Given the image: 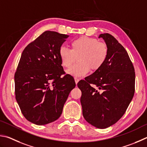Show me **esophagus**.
<instances>
[{"label": "esophagus", "mask_w": 147, "mask_h": 147, "mask_svg": "<svg viewBox=\"0 0 147 147\" xmlns=\"http://www.w3.org/2000/svg\"><path fill=\"white\" fill-rule=\"evenodd\" d=\"M74 79H75V82H76V83L77 84L78 83V82L79 81V79L78 78H74Z\"/></svg>", "instance_id": "1"}]
</instances>
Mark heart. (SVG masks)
Returning <instances> with one entry per match:
<instances>
[{"label":"heart","mask_w":147,"mask_h":147,"mask_svg":"<svg viewBox=\"0 0 147 147\" xmlns=\"http://www.w3.org/2000/svg\"><path fill=\"white\" fill-rule=\"evenodd\" d=\"M71 50L62 46L59 48L62 65L69 68L76 59L78 62L69 68L68 73L76 77H83L90 70H97L103 65L106 61L109 49L105 42H98L96 38L81 37L71 42Z\"/></svg>","instance_id":"obj_1"}]
</instances>
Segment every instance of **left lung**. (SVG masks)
Masks as SVG:
<instances>
[{
	"label": "left lung",
	"mask_w": 147,
	"mask_h": 147,
	"mask_svg": "<svg viewBox=\"0 0 147 147\" xmlns=\"http://www.w3.org/2000/svg\"><path fill=\"white\" fill-rule=\"evenodd\" d=\"M109 49L101 68L81 80L83 117L97 128H106L118 121L134 95L135 70L127 51L109 33L100 34Z\"/></svg>",
	"instance_id": "8db88e82"
}]
</instances>
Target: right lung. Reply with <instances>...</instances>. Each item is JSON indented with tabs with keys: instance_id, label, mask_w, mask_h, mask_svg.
I'll list each match as a JSON object with an SVG mask.
<instances>
[{
	"instance_id": "add662e5",
	"label": "right lung",
	"mask_w": 147,
	"mask_h": 147,
	"mask_svg": "<svg viewBox=\"0 0 147 147\" xmlns=\"http://www.w3.org/2000/svg\"><path fill=\"white\" fill-rule=\"evenodd\" d=\"M69 37L46 31L23 50L15 74V98L26 119L37 125L61 116L69 92L76 87L73 77L64 73L59 48Z\"/></svg>"
}]
</instances>
